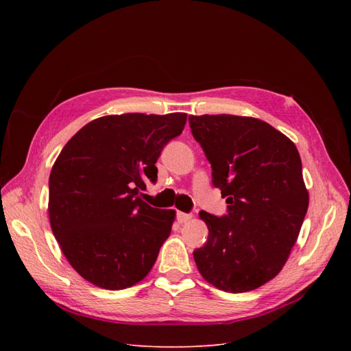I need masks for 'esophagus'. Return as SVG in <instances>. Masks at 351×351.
I'll list each match as a JSON object with an SVG mask.
<instances>
[{"label":"esophagus","mask_w":351,"mask_h":351,"mask_svg":"<svg viewBox=\"0 0 351 351\" xmlns=\"http://www.w3.org/2000/svg\"><path fill=\"white\" fill-rule=\"evenodd\" d=\"M189 219H192V215L184 214V212H177V221L180 222V224H183V222H187Z\"/></svg>","instance_id":"34e87169"}]
</instances>
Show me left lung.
I'll list each match as a JSON object with an SVG mask.
<instances>
[{
	"label": "left lung",
	"mask_w": 351,
	"mask_h": 351,
	"mask_svg": "<svg viewBox=\"0 0 351 351\" xmlns=\"http://www.w3.org/2000/svg\"><path fill=\"white\" fill-rule=\"evenodd\" d=\"M189 124L227 202L222 217L200 210L209 234L196 267L222 291H252L282 269L299 237L309 206L299 151L252 117L189 115Z\"/></svg>",
	"instance_id": "obj_1"
}]
</instances>
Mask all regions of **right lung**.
<instances>
[{
	"instance_id": "obj_1",
	"label": "right lung",
	"mask_w": 351,
	"mask_h": 351,
	"mask_svg": "<svg viewBox=\"0 0 351 351\" xmlns=\"http://www.w3.org/2000/svg\"><path fill=\"white\" fill-rule=\"evenodd\" d=\"M187 114H121L88 123L62 147L49 174L52 232L82 277L105 290L142 281L171 232L173 209L142 200L158 178L164 146Z\"/></svg>"
}]
</instances>
